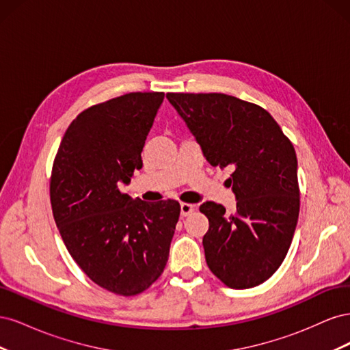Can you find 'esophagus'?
Returning a JSON list of instances; mask_svg holds the SVG:
<instances>
[{"label":"esophagus","instance_id":"obj_1","mask_svg":"<svg viewBox=\"0 0 350 350\" xmlns=\"http://www.w3.org/2000/svg\"><path fill=\"white\" fill-rule=\"evenodd\" d=\"M196 210L194 204H189V203H181V216L185 217L188 215H191L193 211Z\"/></svg>","mask_w":350,"mask_h":350}]
</instances>
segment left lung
Here are the masks:
<instances>
[{
    "label": "left lung",
    "instance_id": "left-lung-1",
    "mask_svg": "<svg viewBox=\"0 0 350 350\" xmlns=\"http://www.w3.org/2000/svg\"><path fill=\"white\" fill-rule=\"evenodd\" d=\"M211 166L229 167L237 210L206 201L203 238L210 271L232 289L270 279L289 251L299 216L298 161L292 142L256 103L224 93H166Z\"/></svg>",
    "mask_w": 350,
    "mask_h": 350
}]
</instances>
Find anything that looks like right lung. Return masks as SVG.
I'll list each match as a JSON object with an SVG mask.
<instances>
[{
    "instance_id": "right-lung-1",
    "label": "right lung",
    "mask_w": 350,
    "mask_h": 350,
    "mask_svg": "<svg viewBox=\"0 0 350 350\" xmlns=\"http://www.w3.org/2000/svg\"><path fill=\"white\" fill-rule=\"evenodd\" d=\"M163 92H133L84 109L52 165V213L72 260L115 295L134 296L161 278L181 206L121 193L135 169Z\"/></svg>"
}]
</instances>
